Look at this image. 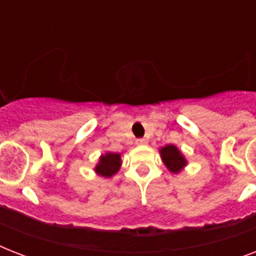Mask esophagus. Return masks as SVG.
Segmentation results:
<instances>
[{"label":"esophagus","instance_id":"esophagus-1","mask_svg":"<svg viewBox=\"0 0 256 256\" xmlns=\"http://www.w3.org/2000/svg\"><path fill=\"white\" fill-rule=\"evenodd\" d=\"M136 144H138V146H144V144H148V140H144V138H140V140H136Z\"/></svg>","mask_w":256,"mask_h":256}]
</instances>
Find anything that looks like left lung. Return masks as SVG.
<instances>
[{"label":"left lung","instance_id":"left-lung-1","mask_svg":"<svg viewBox=\"0 0 256 256\" xmlns=\"http://www.w3.org/2000/svg\"><path fill=\"white\" fill-rule=\"evenodd\" d=\"M160 156H162V160H164V164H166V168L171 171V172H179V171L182 170L184 166L187 164L186 158L183 156V154L178 150L176 146L174 144H168V146H164L160 150Z\"/></svg>","mask_w":256,"mask_h":256}]
</instances>
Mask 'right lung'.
<instances>
[{"instance_id":"right-lung-1","label":"right lung","mask_w":256,"mask_h":256,"mask_svg":"<svg viewBox=\"0 0 256 256\" xmlns=\"http://www.w3.org/2000/svg\"><path fill=\"white\" fill-rule=\"evenodd\" d=\"M120 154L118 152H106L104 156H100V162L96 166V172L98 175H102L104 178H110L120 170Z\"/></svg>"}]
</instances>
